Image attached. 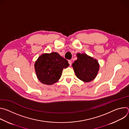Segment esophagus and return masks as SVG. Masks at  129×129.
<instances>
[{
	"label": "esophagus",
	"instance_id": "1",
	"mask_svg": "<svg viewBox=\"0 0 129 129\" xmlns=\"http://www.w3.org/2000/svg\"><path fill=\"white\" fill-rule=\"evenodd\" d=\"M68 63L69 64V65L71 66V64H72V62L71 60H68Z\"/></svg>",
	"mask_w": 129,
	"mask_h": 129
}]
</instances>
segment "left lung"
I'll return each instance as SVG.
<instances>
[{
    "instance_id": "left-lung-1",
    "label": "left lung",
    "mask_w": 129,
    "mask_h": 129,
    "mask_svg": "<svg viewBox=\"0 0 129 129\" xmlns=\"http://www.w3.org/2000/svg\"><path fill=\"white\" fill-rule=\"evenodd\" d=\"M77 56V60L72 64L77 77L86 83L93 81L100 69L98 60L86 53H78Z\"/></svg>"
}]
</instances>
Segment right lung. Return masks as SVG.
<instances>
[{"mask_svg":"<svg viewBox=\"0 0 129 129\" xmlns=\"http://www.w3.org/2000/svg\"><path fill=\"white\" fill-rule=\"evenodd\" d=\"M69 64L68 61L56 52L42 54L35 62L34 67L36 74L42 83L51 85L60 79L63 68Z\"/></svg>","mask_w":129,"mask_h":129,"instance_id":"1","label":"right lung"}]
</instances>
